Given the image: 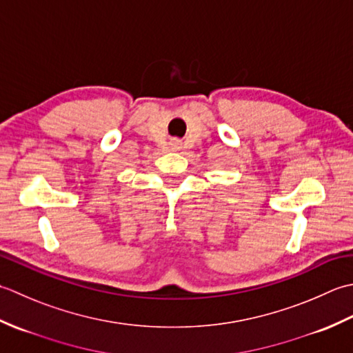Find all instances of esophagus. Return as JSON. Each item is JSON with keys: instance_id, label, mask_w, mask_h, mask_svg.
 I'll return each mask as SVG.
<instances>
[{"instance_id": "34e87169", "label": "esophagus", "mask_w": 353, "mask_h": 353, "mask_svg": "<svg viewBox=\"0 0 353 353\" xmlns=\"http://www.w3.org/2000/svg\"><path fill=\"white\" fill-rule=\"evenodd\" d=\"M170 149H172V150L181 149V141H179V140H172V141H170Z\"/></svg>"}]
</instances>
